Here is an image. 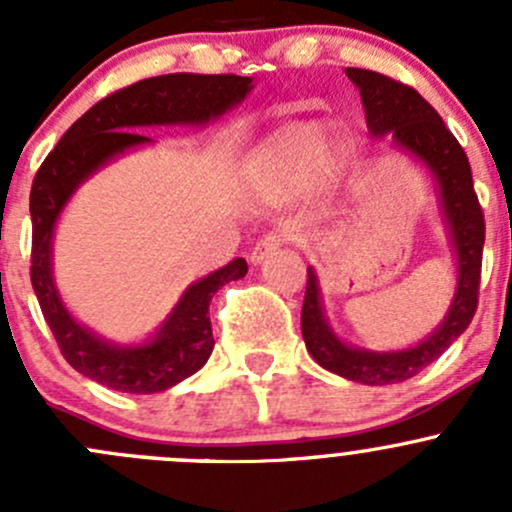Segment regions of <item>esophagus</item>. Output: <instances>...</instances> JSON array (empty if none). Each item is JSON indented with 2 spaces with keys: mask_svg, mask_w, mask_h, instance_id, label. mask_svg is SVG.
Returning <instances> with one entry per match:
<instances>
[{
  "mask_svg": "<svg viewBox=\"0 0 512 512\" xmlns=\"http://www.w3.org/2000/svg\"><path fill=\"white\" fill-rule=\"evenodd\" d=\"M292 237H294V232L289 230V227H275V230H270L267 235H262L260 240L255 242V247H252V252H250V260L262 262L265 257H270L277 247L287 245Z\"/></svg>",
  "mask_w": 512,
  "mask_h": 512,
  "instance_id": "esophagus-1",
  "label": "esophagus"
}]
</instances>
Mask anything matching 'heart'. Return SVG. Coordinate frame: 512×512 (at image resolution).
Segmentation results:
<instances>
[{"label":"heart","instance_id":"1","mask_svg":"<svg viewBox=\"0 0 512 512\" xmlns=\"http://www.w3.org/2000/svg\"><path fill=\"white\" fill-rule=\"evenodd\" d=\"M327 123H294L277 133L260 153V170L265 173L267 188L275 198L285 200L302 193L314 175L337 178L349 163L347 143H334L327 147Z\"/></svg>","mask_w":512,"mask_h":512}]
</instances>
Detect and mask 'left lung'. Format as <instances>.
<instances>
[{"mask_svg":"<svg viewBox=\"0 0 512 512\" xmlns=\"http://www.w3.org/2000/svg\"><path fill=\"white\" fill-rule=\"evenodd\" d=\"M364 103L366 123L374 136L391 133L399 148H406L428 165L441 193L443 215L451 230L458 257V287L441 327L416 347L404 352L376 354L347 347L329 329L319 302L317 275L307 267V289L302 304V337L307 352L319 366L344 379L369 386L399 384L438 359L471 324L478 309L480 265H483L485 220L466 151L446 128L436 108L416 89L369 69H347Z\"/></svg>","mask_w":512,"mask_h":512,"instance_id":"left-lung-1","label":"left lung"}]
</instances>
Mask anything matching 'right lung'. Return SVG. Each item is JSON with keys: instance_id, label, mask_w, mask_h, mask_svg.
<instances>
[{"instance_id": "right-lung-1", "label": "right lung", "mask_w": 512, "mask_h": 512, "mask_svg": "<svg viewBox=\"0 0 512 512\" xmlns=\"http://www.w3.org/2000/svg\"><path fill=\"white\" fill-rule=\"evenodd\" d=\"M250 89L252 79L235 74H165L136 81L94 103L36 170L29 195L32 287L64 359L108 389L156 394L195 374L215 344L208 317L210 299L227 282L245 277L247 262L237 257L223 270L190 285L153 342L121 349L76 324L61 304L51 277L56 218L81 180L126 148L151 141L131 128L205 123L240 103Z\"/></svg>"}]
</instances>
